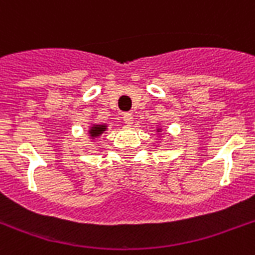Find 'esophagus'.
<instances>
[{"label":"esophagus","instance_id":"obj_1","mask_svg":"<svg viewBox=\"0 0 255 255\" xmlns=\"http://www.w3.org/2000/svg\"><path fill=\"white\" fill-rule=\"evenodd\" d=\"M123 120H124V123L127 124V126H131V124L133 123V116H132L131 112H124Z\"/></svg>","mask_w":255,"mask_h":255}]
</instances>
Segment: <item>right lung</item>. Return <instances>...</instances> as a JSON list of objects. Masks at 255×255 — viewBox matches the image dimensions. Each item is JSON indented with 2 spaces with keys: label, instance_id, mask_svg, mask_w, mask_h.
<instances>
[{
  "label": "right lung",
  "instance_id": "add662e5",
  "mask_svg": "<svg viewBox=\"0 0 255 255\" xmlns=\"http://www.w3.org/2000/svg\"><path fill=\"white\" fill-rule=\"evenodd\" d=\"M106 128H107V126H104V124H96V126L91 127V129H90V135L92 137H96V136L102 135L106 131Z\"/></svg>",
  "mask_w": 255,
  "mask_h": 255
}]
</instances>
